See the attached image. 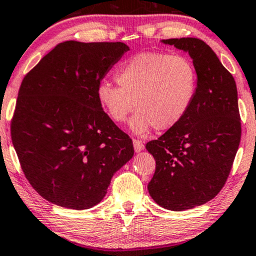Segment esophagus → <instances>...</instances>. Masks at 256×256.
Listing matches in <instances>:
<instances>
[{
	"instance_id": "1",
	"label": "esophagus",
	"mask_w": 256,
	"mask_h": 256,
	"mask_svg": "<svg viewBox=\"0 0 256 256\" xmlns=\"http://www.w3.org/2000/svg\"><path fill=\"white\" fill-rule=\"evenodd\" d=\"M132 144H134V149H135L136 152L144 150V141H141V140H132Z\"/></svg>"
}]
</instances>
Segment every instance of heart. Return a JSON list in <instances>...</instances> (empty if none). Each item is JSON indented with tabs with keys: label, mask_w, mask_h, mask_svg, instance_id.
Here are the masks:
<instances>
[{
	"label": "heart",
	"mask_w": 256,
	"mask_h": 256,
	"mask_svg": "<svg viewBox=\"0 0 256 256\" xmlns=\"http://www.w3.org/2000/svg\"><path fill=\"white\" fill-rule=\"evenodd\" d=\"M118 86L98 84V100L116 124L130 120L135 134L154 127L158 132L174 128L193 104L198 89V72L193 62L182 55L138 52L116 72Z\"/></svg>",
	"instance_id": "1"
}]
</instances>
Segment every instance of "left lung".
<instances>
[{
  "mask_svg": "<svg viewBox=\"0 0 256 256\" xmlns=\"http://www.w3.org/2000/svg\"><path fill=\"white\" fill-rule=\"evenodd\" d=\"M188 52L198 72L193 104L174 128L146 144L156 161L148 192L158 206L186 210L210 201L227 181L241 140L236 84L207 43L162 40Z\"/></svg>",
  "mask_w": 256,
  "mask_h": 256,
  "instance_id": "1",
  "label": "left lung"
}]
</instances>
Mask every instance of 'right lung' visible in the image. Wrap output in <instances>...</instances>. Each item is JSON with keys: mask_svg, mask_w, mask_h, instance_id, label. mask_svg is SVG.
<instances>
[{"mask_svg": "<svg viewBox=\"0 0 256 256\" xmlns=\"http://www.w3.org/2000/svg\"><path fill=\"white\" fill-rule=\"evenodd\" d=\"M128 50L122 42L66 41L23 78L12 144L26 180L52 204L94 207L134 155L132 138L104 112L96 94Z\"/></svg>", "mask_w": 256, "mask_h": 256, "instance_id": "right-lung-1", "label": "right lung"}]
</instances>
